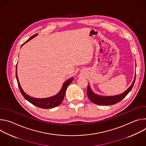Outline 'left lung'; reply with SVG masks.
<instances>
[{
    "instance_id": "1",
    "label": "left lung",
    "mask_w": 146,
    "mask_h": 146,
    "mask_svg": "<svg viewBox=\"0 0 146 146\" xmlns=\"http://www.w3.org/2000/svg\"><path fill=\"white\" fill-rule=\"evenodd\" d=\"M135 78H136V75L135 76V78L133 79V81L131 84V85L125 91L119 95H114V96H103V95H98L93 92V91L91 90L90 86L88 84L87 92L88 97L91 101L96 104V105H102V106H109V105H114V104H115L120 102L121 100H122L131 91L134 85Z\"/></svg>"
}]
</instances>
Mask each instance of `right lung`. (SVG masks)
<instances>
[{
    "instance_id": "right-lung-1",
    "label": "right lung",
    "mask_w": 146,
    "mask_h": 146,
    "mask_svg": "<svg viewBox=\"0 0 146 146\" xmlns=\"http://www.w3.org/2000/svg\"><path fill=\"white\" fill-rule=\"evenodd\" d=\"M36 36H37V34L34 35L32 36H31V37H30L28 40H27L23 44H22V46L21 47H22L24 44H25L26 43L28 42L29 40H31V39H32ZM15 72H16L15 76H16V78H17V82H18V87H19L21 93L22 94V95L24 97V98L26 100H27L28 102H29L30 103L33 104V105L37 106V107L40 108L41 109H46L53 108L56 107L60 105V104L62 102V101H63V100H64V96L65 95V92H66L68 87L69 86V85L70 84V83L72 82L73 80L74 79L73 78H69L68 80H66L64 83V84H63V86H62L60 91L56 95L51 96V97L46 98H33V97L30 96L29 95H27L24 91L22 87H21V85L19 84V82L18 80V75H17V65L16 66V71Z\"/></svg>"
}]
</instances>
